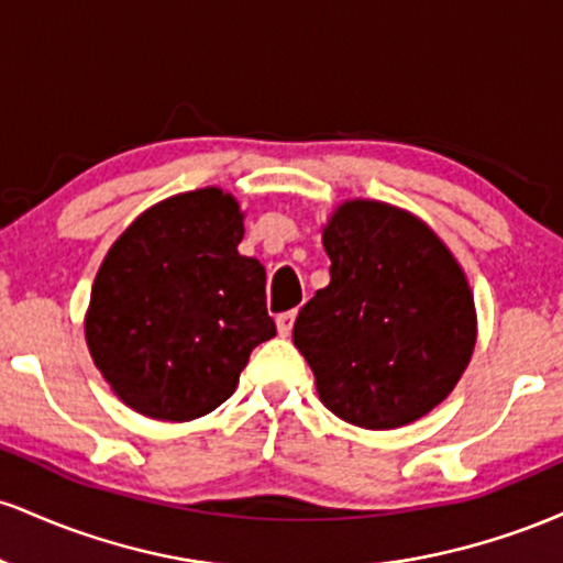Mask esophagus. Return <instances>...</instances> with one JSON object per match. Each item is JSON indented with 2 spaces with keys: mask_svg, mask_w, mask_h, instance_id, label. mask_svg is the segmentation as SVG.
<instances>
[{
  "mask_svg": "<svg viewBox=\"0 0 563 563\" xmlns=\"http://www.w3.org/2000/svg\"><path fill=\"white\" fill-rule=\"evenodd\" d=\"M294 322H296V309H290V312L277 314V320H275L277 333H280V335H290V331H294Z\"/></svg>",
  "mask_w": 563,
  "mask_h": 563,
  "instance_id": "1",
  "label": "esophagus"
}]
</instances>
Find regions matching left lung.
Here are the masks:
<instances>
[{
    "label": "left lung",
    "mask_w": 563,
    "mask_h": 563,
    "mask_svg": "<svg viewBox=\"0 0 563 563\" xmlns=\"http://www.w3.org/2000/svg\"><path fill=\"white\" fill-rule=\"evenodd\" d=\"M331 283L301 307L294 344L320 402L360 429H399L448 399L476 346L468 277L423 219L352 198L322 224Z\"/></svg>",
    "instance_id": "obj_1"
}]
</instances>
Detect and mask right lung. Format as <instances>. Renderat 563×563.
Returning a JSON list of instances; mask_svg holds the SVG:
<instances>
[{
    "instance_id": "obj_1",
    "label": "right lung",
    "mask_w": 563,
    "mask_h": 563,
    "mask_svg": "<svg viewBox=\"0 0 563 563\" xmlns=\"http://www.w3.org/2000/svg\"><path fill=\"white\" fill-rule=\"evenodd\" d=\"M243 219L222 187L179 192L142 211L97 269L84 335L140 416L183 423L217 410L275 335L264 267L238 254Z\"/></svg>"
}]
</instances>
